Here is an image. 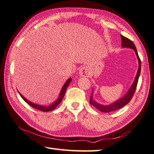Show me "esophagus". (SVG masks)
<instances>
[{
  "label": "esophagus",
  "instance_id": "34e87169",
  "mask_svg": "<svg viewBox=\"0 0 154 154\" xmlns=\"http://www.w3.org/2000/svg\"><path fill=\"white\" fill-rule=\"evenodd\" d=\"M79 74L80 75V76L87 77L89 76V69H88L85 67H83L82 68L80 69Z\"/></svg>",
  "mask_w": 154,
  "mask_h": 154
}]
</instances>
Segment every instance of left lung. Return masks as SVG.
I'll return each instance as SVG.
<instances>
[{"label":"left lung","mask_w":154,"mask_h":154,"mask_svg":"<svg viewBox=\"0 0 154 154\" xmlns=\"http://www.w3.org/2000/svg\"><path fill=\"white\" fill-rule=\"evenodd\" d=\"M121 38H122V48L132 49V50H133L135 51L137 59H138V71H137L134 81L132 85L129 88V89L128 90L126 93L124 94L123 97L120 98L119 99L116 100V101H114V102H113L112 103L109 104H100L99 103H97L95 100H94V98H93L94 91L93 89L92 90V93H91V96L90 97L89 103L90 104H92L93 106L96 107L98 110L100 111V112H112V111L116 110L118 109H121V108H122L124 106H125L126 104H127L130 102V100L132 99L134 94L137 84H138L140 72H141V61H140V59L138 56V51H137L136 48L134 44L131 40H129L128 38L124 37L122 35H121Z\"/></svg>","instance_id":"8db88e82"}]
</instances>
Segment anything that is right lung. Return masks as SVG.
Masks as SVG:
<instances>
[{"instance_id":"1","label":"right lung","mask_w":154,"mask_h":154,"mask_svg":"<svg viewBox=\"0 0 154 154\" xmlns=\"http://www.w3.org/2000/svg\"><path fill=\"white\" fill-rule=\"evenodd\" d=\"M71 81V78H69V79L66 81V82H65L63 85V86L62 87L61 91L60 94H59V96L57 97V99L55 100V101H54L53 103H51L50 104H49L48 106H44V105H41V104H35L34 103H32L31 101L28 100V99H26V98L22 96V94L19 93L20 95L22 98L23 100H24L25 102H26L29 105H30L31 106H32L33 108L35 109H38V110H40L42 111H44V112H48V111H51L52 110L55 109V108H56L59 104L61 103V102L62 101V99H63V98L65 95V92H66V90H67V88L68 87L69 85L70 84V82Z\"/></svg>"}]
</instances>
